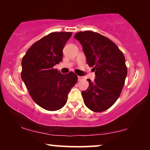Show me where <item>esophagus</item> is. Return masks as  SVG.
<instances>
[{"instance_id":"34e87169","label":"esophagus","mask_w":150,"mask_h":150,"mask_svg":"<svg viewBox=\"0 0 150 150\" xmlns=\"http://www.w3.org/2000/svg\"><path fill=\"white\" fill-rule=\"evenodd\" d=\"M85 79V78L84 76H78V80H79V81H83V80Z\"/></svg>"}]
</instances>
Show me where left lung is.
<instances>
[{
    "instance_id": "obj_1",
    "label": "left lung",
    "mask_w": 150,
    "mask_h": 150,
    "mask_svg": "<svg viewBox=\"0 0 150 150\" xmlns=\"http://www.w3.org/2000/svg\"><path fill=\"white\" fill-rule=\"evenodd\" d=\"M74 38L83 46L87 64L95 71L93 82L82 91L84 103L94 112L107 110L120 97L127 76L126 60L117 45L101 34L90 31L76 33Z\"/></svg>"
}]
</instances>
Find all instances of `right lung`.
<instances>
[{"label":"right lung","instance_id":"add662e5","mask_svg":"<svg viewBox=\"0 0 150 150\" xmlns=\"http://www.w3.org/2000/svg\"><path fill=\"white\" fill-rule=\"evenodd\" d=\"M71 34L51 33L33 44L22 58V81L34 102L47 110L63 107L77 83L78 76L72 71L63 74L53 68L62 61L63 49Z\"/></svg>","mask_w":150,"mask_h":150}]
</instances>
